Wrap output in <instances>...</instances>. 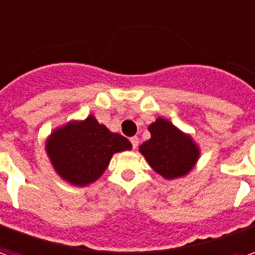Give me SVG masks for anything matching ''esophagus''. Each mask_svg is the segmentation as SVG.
Instances as JSON below:
<instances>
[{"label": "esophagus", "instance_id": "1", "mask_svg": "<svg viewBox=\"0 0 255 255\" xmlns=\"http://www.w3.org/2000/svg\"><path fill=\"white\" fill-rule=\"evenodd\" d=\"M129 142H131V145H132V149H136L138 145H139V138H138V136H132V138L129 139Z\"/></svg>", "mask_w": 255, "mask_h": 255}]
</instances>
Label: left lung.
<instances>
[{
    "label": "left lung",
    "mask_w": 255,
    "mask_h": 255,
    "mask_svg": "<svg viewBox=\"0 0 255 255\" xmlns=\"http://www.w3.org/2000/svg\"><path fill=\"white\" fill-rule=\"evenodd\" d=\"M150 139L139 146L149 165L165 179L186 175L199 158V147L189 135L181 132L168 120L157 119L149 126Z\"/></svg>",
    "instance_id": "1"
}]
</instances>
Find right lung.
Listing matches in <instances>:
<instances>
[{"mask_svg": "<svg viewBox=\"0 0 255 255\" xmlns=\"http://www.w3.org/2000/svg\"><path fill=\"white\" fill-rule=\"evenodd\" d=\"M131 149L120 133L110 132L94 116L55 129L47 142V152L60 177L76 186L97 181L108 168L112 156Z\"/></svg>", "mask_w": 255, "mask_h": 255, "instance_id": "add662e5", "label": "right lung"}]
</instances>
